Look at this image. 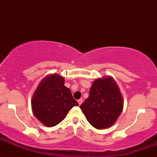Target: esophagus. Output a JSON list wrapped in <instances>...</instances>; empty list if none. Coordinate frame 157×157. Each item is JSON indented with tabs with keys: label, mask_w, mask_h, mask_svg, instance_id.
<instances>
[{
	"label": "esophagus",
	"mask_w": 157,
	"mask_h": 157,
	"mask_svg": "<svg viewBox=\"0 0 157 157\" xmlns=\"http://www.w3.org/2000/svg\"><path fill=\"white\" fill-rule=\"evenodd\" d=\"M77 102H78V103H79V105H81V104H82V99H80V100H77Z\"/></svg>",
	"instance_id": "34e87169"
}]
</instances>
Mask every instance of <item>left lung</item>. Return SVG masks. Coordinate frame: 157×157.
<instances>
[{"mask_svg": "<svg viewBox=\"0 0 157 157\" xmlns=\"http://www.w3.org/2000/svg\"><path fill=\"white\" fill-rule=\"evenodd\" d=\"M123 103L118 85L108 75L94 81L89 97L80 108L89 123L100 130L115 123L121 114Z\"/></svg>", "mask_w": 157, "mask_h": 157, "instance_id": "1", "label": "left lung"}]
</instances>
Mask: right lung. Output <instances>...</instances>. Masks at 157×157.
I'll return each mask as SVG.
<instances>
[{"instance_id":"obj_1","label":"right lung","mask_w":157,"mask_h":157,"mask_svg":"<svg viewBox=\"0 0 157 157\" xmlns=\"http://www.w3.org/2000/svg\"><path fill=\"white\" fill-rule=\"evenodd\" d=\"M64 82L63 77L57 74L48 75L41 80L33 94L32 112L46 127L57 125L71 108L79 105Z\"/></svg>"}]
</instances>
